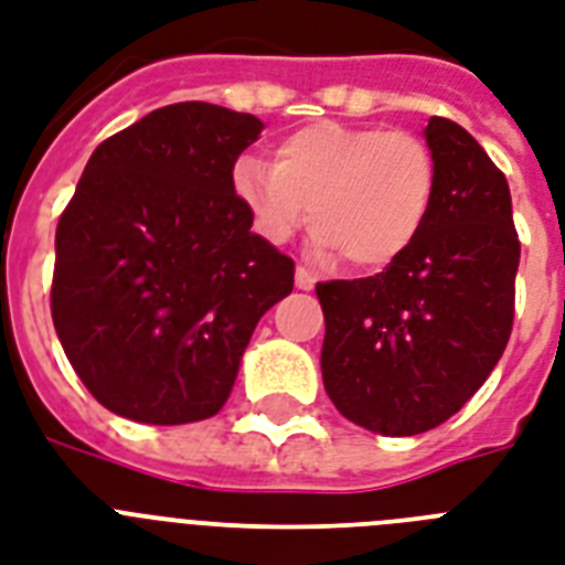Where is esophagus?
<instances>
[{
    "label": "esophagus",
    "mask_w": 565,
    "mask_h": 565,
    "mask_svg": "<svg viewBox=\"0 0 565 565\" xmlns=\"http://www.w3.org/2000/svg\"><path fill=\"white\" fill-rule=\"evenodd\" d=\"M296 287H299V290H313V287H317V278H313L310 269L299 266V269H296Z\"/></svg>",
    "instance_id": "34e87169"
}]
</instances>
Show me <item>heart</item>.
<instances>
[{
  "label": "heart",
  "mask_w": 565,
  "mask_h": 565,
  "mask_svg": "<svg viewBox=\"0 0 565 565\" xmlns=\"http://www.w3.org/2000/svg\"><path fill=\"white\" fill-rule=\"evenodd\" d=\"M231 188L269 243H287L310 211L319 255L340 252L354 269H384L428 222L437 161L411 131L313 122L275 146L273 167L243 154Z\"/></svg>",
  "instance_id": "heart-1"
}]
</instances>
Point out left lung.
Instances as JSON below:
<instances>
[{
	"label": "left lung",
	"mask_w": 565,
	"mask_h": 565,
	"mask_svg": "<svg viewBox=\"0 0 565 565\" xmlns=\"http://www.w3.org/2000/svg\"><path fill=\"white\" fill-rule=\"evenodd\" d=\"M437 193L384 273L317 284L322 381L345 419L384 437L443 425L490 377L513 328L519 237L508 179L466 128L430 117Z\"/></svg>",
	"instance_id": "obj_1"
}]
</instances>
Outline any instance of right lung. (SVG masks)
<instances>
[{
    "label": "right lung",
    "instance_id": "1",
    "mask_svg": "<svg viewBox=\"0 0 565 565\" xmlns=\"http://www.w3.org/2000/svg\"><path fill=\"white\" fill-rule=\"evenodd\" d=\"M264 131L252 114L179 102L90 154L55 231L52 322L75 375L146 425L211 419L228 402L292 260L252 231L231 188Z\"/></svg>",
    "mask_w": 565,
    "mask_h": 565
}]
</instances>
